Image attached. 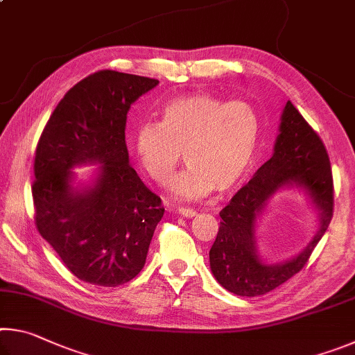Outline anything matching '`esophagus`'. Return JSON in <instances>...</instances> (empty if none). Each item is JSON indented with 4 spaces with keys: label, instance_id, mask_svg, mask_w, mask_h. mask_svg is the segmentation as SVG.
<instances>
[{
    "label": "esophagus",
    "instance_id": "obj_1",
    "mask_svg": "<svg viewBox=\"0 0 355 355\" xmlns=\"http://www.w3.org/2000/svg\"><path fill=\"white\" fill-rule=\"evenodd\" d=\"M177 213H178L180 216H184V218H194V216L197 214L196 209L188 208V207H178V208H177Z\"/></svg>",
    "mask_w": 355,
    "mask_h": 355
}]
</instances>
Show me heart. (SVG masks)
<instances>
[{
	"label": "heart",
	"instance_id": "heart-1",
	"mask_svg": "<svg viewBox=\"0 0 355 355\" xmlns=\"http://www.w3.org/2000/svg\"><path fill=\"white\" fill-rule=\"evenodd\" d=\"M260 135V114L249 101L194 94L169 101L158 123L137 125L133 150L159 186L171 182L183 153L188 167L173 178L171 192L192 200L236 189L252 169Z\"/></svg>",
	"mask_w": 355,
	"mask_h": 355
}]
</instances>
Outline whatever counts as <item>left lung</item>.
I'll return each instance as SVG.
<instances>
[{
	"label": "left lung",
	"instance_id": "obj_1",
	"mask_svg": "<svg viewBox=\"0 0 355 355\" xmlns=\"http://www.w3.org/2000/svg\"><path fill=\"white\" fill-rule=\"evenodd\" d=\"M293 185L302 189L317 209V233L290 261L266 263L257 254L256 220L275 191ZM332 214L334 182L327 150L291 101H286L272 156L219 213V232L209 249L214 279L236 296H261L275 290L305 266Z\"/></svg>",
	"mask_w": 355,
	"mask_h": 355
}]
</instances>
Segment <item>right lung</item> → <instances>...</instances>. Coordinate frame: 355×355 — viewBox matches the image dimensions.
<instances>
[{
  "mask_svg": "<svg viewBox=\"0 0 355 355\" xmlns=\"http://www.w3.org/2000/svg\"><path fill=\"white\" fill-rule=\"evenodd\" d=\"M158 80L116 70L89 75L59 101L34 158L33 200L40 236L83 282L119 286L146 264L164 214L130 166L125 127L131 105ZM98 164L91 185L75 187L73 166Z\"/></svg>",
  "mask_w": 355,
  "mask_h": 355,
  "instance_id": "obj_1",
  "label": "right lung"
}]
</instances>
